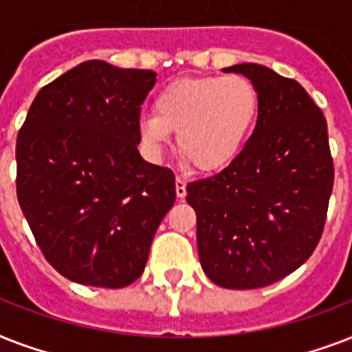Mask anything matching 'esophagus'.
I'll use <instances>...</instances> for the list:
<instances>
[{"mask_svg":"<svg viewBox=\"0 0 352 352\" xmlns=\"http://www.w3.org/2000/svg\"><path fill=\"white\" fill-rule=\"evenodd\" d=\"M175 193L179 199H182L186 195V181H184L182 177H177L175 179Z\"/></svg>","mask_w":352,"mask_h":352,"instance_id":"obj_1","label":"esophagus"}]
</instances>
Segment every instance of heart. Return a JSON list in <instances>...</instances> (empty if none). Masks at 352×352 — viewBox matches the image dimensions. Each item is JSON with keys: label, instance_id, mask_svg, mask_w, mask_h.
Wrapping results in <instances>:
<instances>
[{"label": "heart", "instance_id": "obj_1", "mask_svg": "<svg viewBox=\"0 0 352 352\" xmlns=\"http://www.w3.org/2000/svg\"><path fill=\"white\" fill-rule=\"evenodd\" d=\"M259 95L245 76L181 78L155 96V115L138 120L144 146L159 157L179 133L181 153L201 171H217L239 155L256 124Z\"/></svg>", "mask_w": 352, "mask_h": 352}]
</instances>
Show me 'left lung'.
I'll use <instances>...</instances> for the list:
<instances>
[{"instance_id": "8db88e82", "label": "left lung", "mask_w": 352, "mask_h": 352, "mask_svg": "<svg viewBox=\"0 0 352 352\" xmlns=\"http://www.w3.org/2000/svg\"><path fill=\"white\" fill-rule=\"evenodd\" d=\"M223 71L256 85V127L225 170L188 184L186 201L204 274L225 289H261L320 243L334 182L327 120L296 80L257 63Z\"/></svg>"}]
</instances>
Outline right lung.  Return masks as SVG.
I'll list each match as a JSON object with an SVG mask.
<instances>
[{
  "instance_id": "right-lung-1",
  "label": "right lung",
  "mask_w": 352,
  "mask_h": 352,
  "mask_svg": "<svg viewBox=\"0 0 352 352\" xmlns=\"http://www.w3.org/2000/svg\"><path fill=\"white\" fill-rule=\"evenodd\" d=\"M146 69L89 60L41 87L16 144V192L36 243L63 278L122 289L142 276L175 203L170 168L140 157Z\"/></svg>"
}]
</instances>
